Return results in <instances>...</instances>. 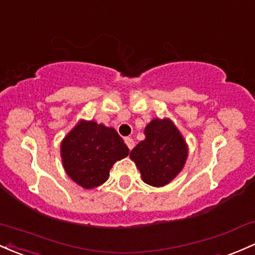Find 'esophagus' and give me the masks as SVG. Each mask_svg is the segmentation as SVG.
Listing matches in <instances>:
<instances>
[{
  "label": "esophagus",
  "mask_w": 255,
  "mask_h": 255,
  "mask_svg": "<svg viewBox=\"0 0 255 255\" xmlns=\"http://www.w3.org/2000/svg\"><path fill=\"white\" fill-rule=\"evenodd\" d=\"M125 142L127 144L128 149H129V150H132L134 147V140L132 138H125Z\"/></svg>",
  "instance_id": "obj_1"
}]
</instances>
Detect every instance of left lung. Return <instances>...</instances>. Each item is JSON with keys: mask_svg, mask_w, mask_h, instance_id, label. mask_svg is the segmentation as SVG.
<instances>
[{"mask_svg": "<svg viewBox=\"0 0 255 255\" xmlns=\"http://www.w3.org/2000/svg\"><path fill=\"white\" fill-rule=\"evenodd\" d=\"M145 139L130 151L144 183L153 187L169 184L186 163L189 146L174 122L168 117L153 119L144 129Z\"/></svg>", "mask_w": 255, "mask_h": 255, "instance_id": "left-lung-1", "label": "left lung"}]
</instances>
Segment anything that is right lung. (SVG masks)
<instances>
[{
  "mask_svg": "<svg viewBox=\"0 0 255 255\" xmlns=\"http://www.w3.org/2000/svg\"><path fill=\"white\" fill-rule=\"evenodd\" d=\"M128 153L129 149L115 128L93 120H80L60 142V157L66 174L87 190L103 185L114 163Z\"/></svg>",
  "mask_w": 255,
  "mask_h": 255,
  "instance_id": "right-lung-1",
  "label": "right lung"
}]
</instances>
